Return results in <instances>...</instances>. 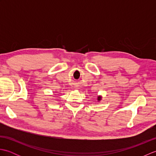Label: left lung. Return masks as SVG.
I'll list each match as a JSON object with an SVG mask.
<instances>
[{
	"instance_id": "left-lung-1",
	"label": "left lung",
	"mask_w": 156,
	"mask_h": 156,
	"mask_svg": "<svg viewBox=\"0 0 156 156\" xmlns=\"http://www.w3.org/2000/svg\"><path fill=\"white\" fill-rule=\"evenodd\" d=\"M101 98H102V97H101V96H99V97H98V98H97V99H98V101H100L101 100Z\"/></svg>"
}]
</instances>
